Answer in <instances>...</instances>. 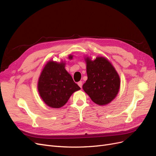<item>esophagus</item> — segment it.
<instances>
[{"mask_svg":"<svg viewBox=\"0 0 156 156\" xmlns=\"http://www.w3.org/2000/svg\"><path fill=\"white\" fill-rule=\"evenodd\" d=\"M78 85H79V86L80 87H82V81H80V82H78Z\"/></svg>","mask_w":156,"mask_h":156,"instance_id":"34e87169","label":"esophagus"}]
</instances>
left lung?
<instances>
[{"label": "left lung", "mask_w": 156, "mask_h": 156, "mask_svg": "<svg viewBox=\"0 0 156 156\" xmlns=\"http://www.w3.org/2000/svg\"><path fill=\"white\" fill-rule=\"evenodd\" d=\"M87 80L83 91L95 104L106 105L116 97L120 89V78L112 63L104 57L94 60L85 58Z\"/></svg>", "instance_id": "8db88e82"}]
</instances>
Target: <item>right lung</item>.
I'll return each mask as SVG.
<instances>
[{
	"mask_svg": "<svg viewBox=\"0 0 156 156\" xmlns=\"http://www.w3.org/2000/svg\"><path fill=\"white\" fill-rule=\"evenodd\" d=\"M72 59L73 56H69ZM37 89L40 97L48 106L59 108L66 104L72 94L80 87L65 69V63L50 61L40 75Z\"/></svg>",
	"mask_w": 156,
	"mask_h": 156,
	"instance_id": "right-lung-1",
	"label": "right lung"
}]
</instances>
